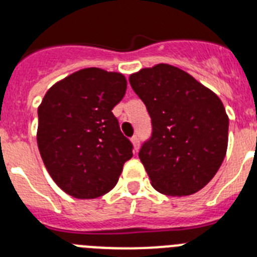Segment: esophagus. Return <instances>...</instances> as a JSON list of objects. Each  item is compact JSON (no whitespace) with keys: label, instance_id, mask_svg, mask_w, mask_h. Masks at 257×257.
Wrapping results in <instances>:
<instances>
[{"label":"esophagus","instance_id":"obj_1","mask_svg":"<svg viewBox=\"0 0 257 257\" xmlns=\"http://www.w3.org/2000/svg\"><path fill=\"white\" fill-rule=\"evenodd\" d=\"M131 141H132V144H133V146H135L136 150H139V148H140V136L135 135L132 139H131Z\"/></svg>","mask_w":257,"mask_h":257}]
</instances>
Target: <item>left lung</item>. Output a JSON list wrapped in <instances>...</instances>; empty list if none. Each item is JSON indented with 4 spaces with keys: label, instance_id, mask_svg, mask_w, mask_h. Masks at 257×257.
Wrapping results in <instances>:
<instances>
[{
    "label": "left lung",
    "instance_id": "8db88e82",
    "mask_svg": "<svg viewBox=\"0 0 257 257\" xmlns=\"http://www.w3.org/2000/svg\"><path fill=\"white\" fill-rule=\"evenodd\" d=\"M152 118L139 157L152 185L169 196L193 195L225 159L228 117L221 99L176 66L158 64L129 77Z\"/></svg>",
    "mask_w": 257,
    "mask_h": 257
}]
</instances>
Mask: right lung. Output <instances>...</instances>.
Masks as SVG:
<instances>
[{"label":"right lung","mask_w":257,"mask_h":257,"mask_svg":"<svg viewBox=\"0 0 257 257\" xmlns=\"http://www.w3.org/2000/svg\"><path fill=\"white\" fill-rule=\"evenodd\" d=\"M126 79L99 68L82 69L49 88L38 109V146L45 169L75 198H96L116 185L133 145L112 109Z\"/></svg>","instance_id":"1"}]
</instances>
